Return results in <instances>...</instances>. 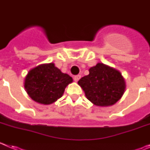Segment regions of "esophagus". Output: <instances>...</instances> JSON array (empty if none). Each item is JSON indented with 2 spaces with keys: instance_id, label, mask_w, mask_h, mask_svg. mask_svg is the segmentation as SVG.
Here are the masks:
<instances>
[{
  "instance_id": "34e87169",
  "label": "esophagus",
  "mask_w": 150,
  "mask_h": 150,
  "mask_svg": "<svg viewBox=\"0 0 150 150\" xmlns=\"http://www.w3.org/2000/svg\"><path fill=\"white\" fill-rule=\"evenodd\" d=\"M80 77H81V76L80 75H76V76H74V81L75 82H77L78 80H79V79H80Z\"/></svg>"
}]
</instances>
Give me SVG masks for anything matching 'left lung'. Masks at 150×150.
I'll list each match as a JSON object with an SVG mask.
<instances>
[{"label":"left lung","mask_w":150,"mask_h":150,"mask_svg":"<svg viewBox=\"0 0 150 150\" xmlns=\"http://www.w3.org/2000/svg\"><path fill=\"white\" fill-rule=\"evenodd\" d=\"M88 71L89 74L82 77L78 84L92 104L112 106L122 97L126 86L120 71L103 63H98Z\"/></svg>","instance_id":"obj_1"}]
</instances>
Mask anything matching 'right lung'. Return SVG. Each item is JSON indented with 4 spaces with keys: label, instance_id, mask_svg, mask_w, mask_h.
<instances>
[{
    "label": "right lung",
    "instance_id": "add662e5",
    "mask_svg": "<svg viewBox=\"0 0 150 150\" xmlns=\"http://www.w3.org/2000/svg\"><path fill=\"white\" fill-rule=\"evenodd\" d=\"M72 82L71 76L62 73L54 63H49L30 70L24 86L32 100L47 105L62 98L67 86Z\"/></svg>",
    "mask_w": 150,
    "mask_h": 150
}]
</instances>
